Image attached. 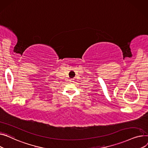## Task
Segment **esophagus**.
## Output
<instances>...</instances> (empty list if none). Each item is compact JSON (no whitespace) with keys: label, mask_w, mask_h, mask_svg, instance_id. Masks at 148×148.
Wrapping results in <instances>:
<instances>
[{"label":"esophagus","mask_w":148,"mask_h":148,"mask_svg":"<svg viewBox=\"0 0 148 148\" xmlns=\"http://www.w3.org/2000/svg\"><path fill=\"white\" fill-rule=\"evenodd\" d=\"M74 82V79H70V82L71 83H73Z\"/></svg>","instance_id":"1"}]
</instances>
